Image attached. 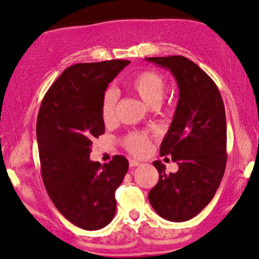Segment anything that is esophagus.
Returning a JSON list of instances; mask_svg holds the SVG:
<instances>
[{"instance_id": "esophagus-1", "label": "esophagus", "mask_w": 259, "mask_h": 259, "mask_svg": "<svg viewBox=\"0 0 259 259\" xmlns=\"http://www.w3.org/2000/svg\"><path fill=\"white\" fill-rule=\"evenodd\" d=\"M129 164H130V167H137V165L141 164V162L136 161V160H130L129 161Z\"/></svg>"}]
</instances>
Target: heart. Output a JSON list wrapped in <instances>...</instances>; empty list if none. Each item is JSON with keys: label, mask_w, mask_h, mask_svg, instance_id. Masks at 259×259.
<instances>
[{"label": "heart", "mask_w": 259, "mask_h": 259, "mask_svg": "<svg viewBox=\"0 0 259 259\" xmlns=\"http://www.w3.org/2000/svg\"><path fill=\"white\" fill-rule=\"evenodd\" d=\"M127 86L140 96L147 104L157 105L163 98L165 92V81L161 74L154 71H141L127 81ZM117 101L116 90L108 89L103 94L101 103V113L104 122L109 123L115 118ZM124 147L134 155H143L149 149V137L143 133H130L123 140Z\"/></svg>", "instance_id": "1"}]
</instances>
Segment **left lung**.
<instances>
[{"mask_svg": "<svg viewBox=\"0 0 259 259\" xmlns=\"http://www.w3.org/2000/svg\"><path fill=\"white\" fill-rule=\"evenodd\" d=\"M168 68L177 79L179 102L161 156L171 155L177 173H165L154 161L158 181L150 189L149 202L162 218L170 222L192 219L209 204L226 167L225 106L215 82L195 63L182 55L146 58Z\"/></svg>", "mask_w": 259, "mask_h": 259, "instance_id": "obj_1", "label": "left lung"}]
</instances>
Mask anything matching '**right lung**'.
<instances>
[{"label": "right lung", "instance_id": "1", "mask_svg": "<svg viewBox=\"0 0 259 259\" xmlns=\"http://www.w3.org/2000/svg\"><path fill=\"white\" fill-rule=\"evenodd\" d=\"M129 60L75 64L55 80L36 119L41 177L55 207L88 231L108 225L116 212L115 192L129 162L115 155L109 163L90 160L92 140L105 132L103 94Z\"/></svg>", "mask_w": 259, "mask_h": 259}]
</instances>
